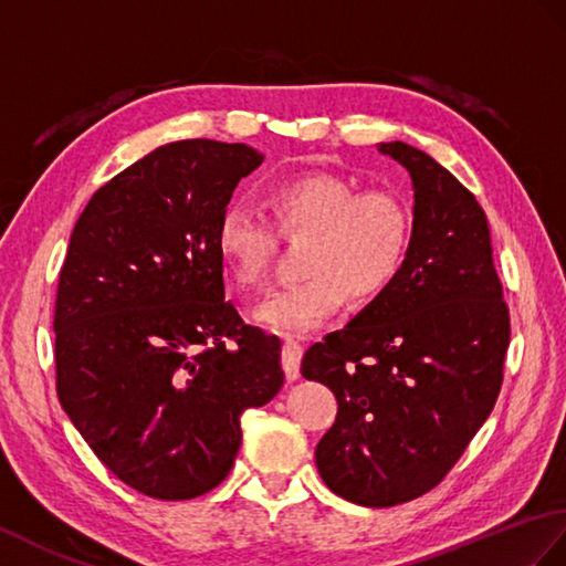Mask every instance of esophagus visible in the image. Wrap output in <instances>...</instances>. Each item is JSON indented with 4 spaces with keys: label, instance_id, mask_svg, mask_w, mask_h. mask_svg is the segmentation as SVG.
Returning <instances> with one entry per match:
<instances>
[{
    "label": "esophagus",
    "instance_id": "1",
    "mask_svg": "<svg viewBox=\"0 0 566 566\" xmlns=\"http://www.w3.org/2000/svg\"><path fill=\"white\" fill-rule=\"evenodd\" d=\"M301 357H304V347H301L294 337H284L282 347V366L289 380H296L301 371Z\"/></svg>",
    "mask_w": 566,
    "mask_h": 566
}]
</instances>
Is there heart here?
Segmentation results:
<instances>
[{
  "label": "heart",
  "instance_id": "obj_1",
  "mask_svg": "<svg viewBox=\"0 0 566 566\" xmlns=\"http://www.w3.org/2000/svg\"><path fill=\"white\" fill-rule=\"evenodd\" d=\"M269 223L229 205L217 223V255L229 280L251 292L268 277L280 235L308 233L304 280L272 292L255 318L282 333H306L343 308L371 304L398 282L415 241L410 205L396 190L361 188L337 174H301L268 190ZM275 229L272 230L271 227Z\"/></svg>",
  "mask_w": 566,
  "mask_h": 566
}]
</instances>
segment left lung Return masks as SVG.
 Returning <instances> with one entry per match:
<instances>
[{
	"instance_id": "1",
	"label": "left lung",
	"mask_w": 566,
	"mask_h": 566,
	"mask_svg": "<svg viewBox=\"0 0 566 566\" xmlns=\"http://www.w3.org/2000/svg\"><path fill=\"white\" fill-rule=\"evenodd\" d=\"M415 186V241L398 282L306 349L301 374L337 398L315 465L361 506L412 502L449 475L490 417L511 339L484 209L410 144H380Z\"/></svg>"
}]
</instances>
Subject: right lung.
I'll return each mask as SVG.
<instances>
[{"mask_svg": "<svg viewBox=\"0 0 566 566\" xmlns=\"http://www.w3.org/2000/svg\"><path fill=\"white\" fill-rule=\"evenodd\" d=\"M262 156L174 142L91 197L55 301L57 398L117 480L164 502L214 490L241 415L277 396L282 343L223 292L217 223Z\"/></svg>", "mask_w": 566, "mask_h": 566, "instance_id": "1", "label": "right lung"}]
</instances>
